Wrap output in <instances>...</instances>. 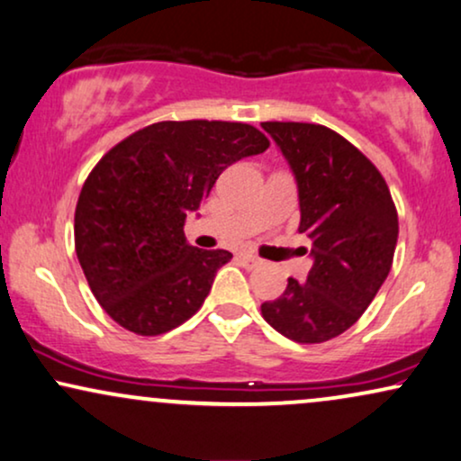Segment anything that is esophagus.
I'll list each match as a JSON object with an SVG mask.
<instances>
[{"mask_svg":"<svg viewBox=\"0 0 461 461\" xmlns=\"http://www.w3.org/2000/svg\"><path fill=\"white\" fill-rule=\"evenodd\" d=\"M238 261H240L244 267H249V270H253V267H258L261 264V259L253 253H240L238 255Z\"/></svg>","mask_w":461,"mask_h":461,"instance_id":"obj_1","label":"esophagus"}]
</instances>
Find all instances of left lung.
<instances>
[{
	"label": "left lung",
	"mask_w": 461,
	"mask_h": 461,
	"mask_svg": "<svg viewBox=\"0 0 461 461\" xmlns=\"http://www.w3.org/2000/svg\"><path fill=\"white\" fill-rule=\"evenodd\" d=\"M298 180L300 234L312 242L306 283L289 278L261 314L278 334L319 345L347 331L385 283L398 242V211L376 166L325 125L266 121Z\"/></svg>",
	"instance_id": "8db88e82"
}]
</instances>
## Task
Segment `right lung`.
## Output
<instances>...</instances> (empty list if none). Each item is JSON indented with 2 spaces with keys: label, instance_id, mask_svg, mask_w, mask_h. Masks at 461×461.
<instances>
[{
  "label": "right lung",
  "instance_id": "right-lung-1",
  "mask_svg": "<svg viewBox=\"0 0 461 461\" xmlns=\"http://www.w3.org/2000/svg\"><path fill=\"white\" fill-rule=\"evenodd\" d=\"M270 140L231 121H159L114 144L86 176L74 244L86 283L121 328L166 334L200 311L230 250L185 240L219 174Z\"/></svg>",
  "mask_w": 461,
  "mask_h": 461
}]
</instances>
